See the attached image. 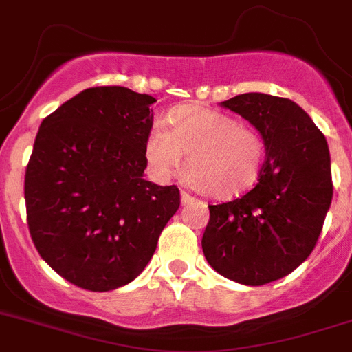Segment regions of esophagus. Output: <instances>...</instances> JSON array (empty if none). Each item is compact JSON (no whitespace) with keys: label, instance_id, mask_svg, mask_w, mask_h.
Instances as JSON below:
<instances>
[{"label":"esophagus","instance_id":"obj_1","mask_svg":"<svg viewBox=\"0 0 352 352\" xmlns=\"http://www.w3.org/2000/svg\"><path fill=\"white\" fill-rule=\"evenodd\" d=\"M192 202H195V197H192L190 193H186V192H182V204H183V206H188V204H192Z\"/></svg>","mask_w":352,"mask_h":352}]
</instances>
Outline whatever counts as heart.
Here are the masks:
<instances>
[{"instance_id":"heart-1","label":"heart","mask_w":352,"mask_h":352,"mask_svg":"<svg viewBox=\"0 0 352 352\" xmlns=\"http://www.w3.org/2000/svg\"><path fill=\"white\" fill-rule=\"evenodd\" d=\"M167 129L153 126L145 140V157L157 179H169L185 153L188 179L217 200L242 195L256 185L264 164L259 133L228 113L200 105L170 110Z\"/></svg>"}]
</instances>
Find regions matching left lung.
I'll use <instances>...</instances> for the list:
<instances>
[{"mask_svg": "<svg viewBox=\"0 0 352 352\" xmlns=\"http://www.w3.org/2000/svg\"><path fill=\"white\" fill-rule=\"evenodd\" d=\"M221 105L261 133L266 162L249 193L209 206L204 256L224 278L264 285L300 266L320 239L333 195L329 145L289 98L245 93Z\"/></svg>", "mask_w": 352, "mask_h": 352, "instance_id": "left-lung-1", "label": "left lung"}]
</instances>
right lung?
Segmentation results:
<instances>
[{
	"label": "right lung",
	"mask_w": 352,
	"mask_h": 352,
	"mask_svg": "<svg viewBox=\"0 0 352 352\" xmlns=\"http://www.w3.org/2000/svg\"><path fill=\"white\" fill-rule=\"evenodd\" d=\"M155 102L122 86L88 88L36 136L23 183L29 233L39 256L81 289L133 282L182 202L176 185L143 178Z\"/></svg>",
	"instance_id": "obj_1"
}]
</instances>
